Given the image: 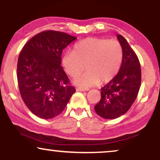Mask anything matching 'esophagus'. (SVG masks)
<instances>
[{"label": "esophagus", "instance_id": "34e87169", "mask_svg": "<svg viewBox=\"0 0 160 160\" xmlns=\"http://www.w3.org/2000/svg\"><path fill=\"white\" fill-rule=\"evenodd\" d=\"M76 89L77 91H80V92H83L86 90V89H83V88H81V87H77Z\"/></svg>", "mask_w": 160, "mask_h": 160}]
</instances>
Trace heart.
Listing matches in <instances>:
<instances>
[{"instance_id": "heart-1", "label": "heart", "mask_w": 160, "mask_h": 160, "mask_svg": "<svg viewBox=\"0 0 160 160\" xmlns=\"http://www.w3.org/2000/svg\"><path fill=\"white\" fill-rule=\"evenodd\" d=\"M123 50L117 40L89 38L74 45V51H68L62 58L66 72L72 78L85 69L87 71L78 77L74 83L86 88L107 83L117 76L122 65Z\"/></svg>"}]
</instances>
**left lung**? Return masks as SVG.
Segmentation results:
<instances>
[{"label": "left lung", "mask_w": 160, "mask_h": 160, "mask_svg": "<svg viewBox=\"0 0 160 160\" xmlns=\"http://www.w3.org/2000/svg\"><path fill=\"white\" fill-rule=\"evenodd\" d=\"M117 39L122 47L123 58L120 71L101 88V100L95 106L96 113L104 119H116L126 113L138 94L141 82V65L137 55L120 34Z\"/></svg>", "instance_id": "obj_1"}]
</instances>
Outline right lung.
Masks as SVG:
<instances>
[{
    "label": "right lung",
    "instance_id": "obj_1",
    "mask_svg": "<svg viewBox=\"0 0 160 160\" xmlns=\"http://www.w3.org/2000/svg\"><path fill=\"white\" fill-rule=\"evenodd\" d=\"M76 39L62 32L45 31L22 49L18 85L25 105L37 117L51 119L59 115L76 92L61 66L62 50Z\"/></svg>",
    "mask_w": 160,
    "mask_h": 160
}]
</instances>
